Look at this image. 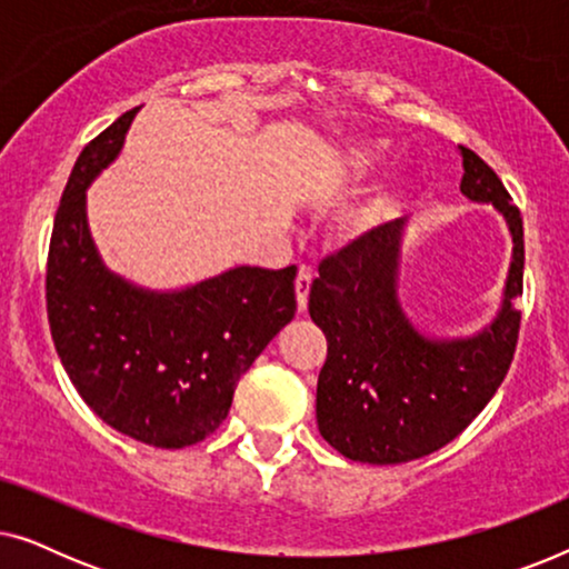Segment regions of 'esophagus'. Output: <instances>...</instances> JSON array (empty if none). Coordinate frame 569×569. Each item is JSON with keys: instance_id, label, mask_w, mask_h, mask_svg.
Listing matches in <instances>:
<instances>
[{"instance_id": "obj_1", "label": "esophagus", "mask_w": 569, "mask_h": 569, "mask_svg": "<svg viewBox=\"0 0 569 569\" xmlns=\"http://www.w3.org/2000/svg\"><path fill=\"white\" fill-rule=\"evenodd\" d=\"M310 284H313V274H310V269H300L298 279H295V295H298V310H300V313L308 308Z\"/></svg>"}]
</instances>
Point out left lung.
I'll use <instances>...</instances> for the list:
<instances>
[{"mask_svg":"<svg viewBox=\"0 0 569 569\" xmlns=\"http://www.w3.org/2000/svg\"><path fill=\"white\" fill-rule=\"evenodd\" d=\"M461 191L492 201L512 232V263L497 321L466 341H430L411 329L396 302L401 220L365 232L318 263L308 310L326 333L316 419L349 461L407 463L456 440L487 407L516 355L523 295V217L500 178L461 147Z\"/></svg>","mask_w":569,"mask_h":569,"instance_id":"obj_1","label":"left lung"}]
</instances>
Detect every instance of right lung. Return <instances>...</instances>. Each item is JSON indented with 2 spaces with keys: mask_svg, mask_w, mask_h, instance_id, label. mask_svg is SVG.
<instances>
[{
  "mask_svg": "<svg viewBox=\"0 0 569 569\" xmlns=\"http://www.w3.org/2000/svg\"><path fill=\"white\" fill-rule=\"evenodd\" d=\"M137 108L84 144L61 193L46 263V313L69 380L96 415L154 448H186L228 417L243 372L292 321L298 269L238 267L173 295L108 274L84 222V189L119 154Z\"/></svg>",
  "mask_w": 569,
  "mask_h": 569,
  "instance_id": "add662e5",
  "label": "right lung"
}]
</instances>
